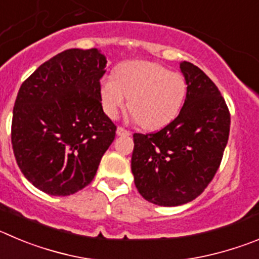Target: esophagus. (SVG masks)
I'll return each mask as SVG.
<instances>
[{"mask_svg":"<svg viewBox=\"0 0 259 259\" xmlns=\"http://www.w3.org/2000/svg\"><path fill=\"white\" fill-rule=\"evenodd\" d=\"M116 133H117V135H120V137H127V135L132 134L129 130H126L125 127H122V126H118L117 132H116Z\"/></svg>","mask_w":259,"mask_h":259,"instance_id":"34e87169","label":"esophagus"}]
</instances>
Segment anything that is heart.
Wrapping results in <instances>:
<instances>
[{
  "instance_id": "b5f03b06",
  "label": "heart",
  "mask_w": 259,
  "mask_h": 259,
  "mask_svg": "<svg viewBox=\"0 0 259 259\" xmlns=\"http://www.w3.org/2000/svg\"><path fill=\"white\" fill-rule=\"evenodd\" d=\"M185 97L184 76L156 62H125L117 69L116 78L107 76L101 83L103 110L110 117H116L129 98V111L139 125L148 130L172 121Z\"/></svg>"
}]
</instances>
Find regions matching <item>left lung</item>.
Returning <instances> with one entry per match:
<instances>
[{
  "mask_svg": "<svg viewBox=\"0 0 259 259\" xmlns=\"http://www.w3.org/2000/svg\"><path fill=\"white\" fill-rule=\"evenodd\" d=\"M187 98L180 113L156 133H135L132 171L148 202L174 207L202 194L216 175L230 133V111L199 67L181 62Z\"/></svg>",
  "mask_w": 259,
  "mask_h": 259,
  "instance_id": "obj_1",
  "label": "left lung"
}]
</instances>
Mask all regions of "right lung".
<instances>
[{"mask_svg":"<svg viewBox=\"0 0 259 259\" xmlns=\"http://www.w3.org/2000/svg\"><path fill=\"white\" fill-rule=\"evenodd\" d=\"M106 57L71 48L40 65L21 84L11 124L16 163L31 184L65 197L91 184L115 139L103 112L101 79Z\"/></svg>","mask_w":259,"mask_h":259,"instance_id":"add662e5","label":"right lung"}]
</instances>
